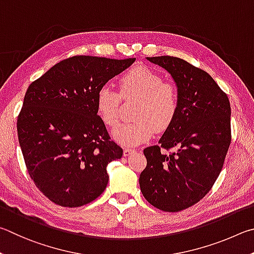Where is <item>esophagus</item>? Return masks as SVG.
Returning <instances> with one entry per match:
<instances>
[{"mask_svg": "<svg viewBox=\"0 0 254 254\" xmlns=\"http://www.w3.org/2000/svg\"><path fill=\"white\" fill-rule=\"evenodd\" d=\"M136 149H132V148H125L124 149V156L127 157L129 156V155H131L132 153H135Z\"/></svg>", "mask_w": 254, "mask_h": 254, "instance_id": "1", "label": "esophagus"}]
</instances>
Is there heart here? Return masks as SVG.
<instances>
[{"mask_svg":"<svg viewBox=\"0 0 254 254\" xmlns=\"http://www.w3.org/2000/svg\"><path fill=\"white\" fill-rule=\"evenodd\" d=\"M120 95L109 86L97 92L96 109L106 126L115 127L119 122L122 95L124 99H139L135 122L116 128L113 136L125 146H137L147 141L157 131L166 130L179 110V93L174 84L164 82L155 71L145 66L131 69L119 80Z\"/></svg>","mask_w":254,"mask_h":254,"instance_id":"b5f03b06","label":"heart"}]
</instances>
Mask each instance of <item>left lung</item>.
I'll use <instances>...</instances> for the list:
<instances>
[{
    "mask_svg": "<svg viewBox=\"0 0 254 254\" xmlns=\"http://www.w3.org/2000/svg\"><path fill=\"white\" fill-rule=\"evenodd\" d=\"M165 69L179 93V110L158 145L144 149L147 166L139 176L144 197L165 212L196 204L219 177L231 144L228 96L204 70L180 58H147ZM176 148L170 155L160 148Z\"/></svg>",
    "mask_w": 254,
    "mask_h": 254,
    "instance_id": "left-lung-1",
    "label": "left lung"
}]
</instances>
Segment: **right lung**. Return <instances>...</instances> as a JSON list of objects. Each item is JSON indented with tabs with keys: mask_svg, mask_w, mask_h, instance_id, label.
I'll return each mask as SVG.
<instances>
[{
	"mask_svg": "<svg viewBox=\"0 0 254 254\" xmlns=\"http://www.w3.org/2000/svg\"><path fill=\"white\" fill-rule=\"evenodd\" d=\"M75 56L30 84L17 117L28 172L43 195L64 207L92 202L106 190L107 166L123 157L96 109L97 92L134 64Z\"/></svg>",
	"mask_w": 254,
	"mask_h": 254,
	"instance_id": "1",
	"label": "right lung"
}]
</instances>
